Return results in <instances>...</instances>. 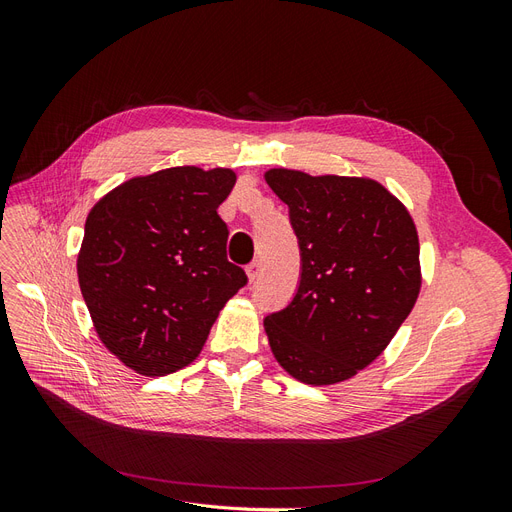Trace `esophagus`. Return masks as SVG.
<instances>
[{
    "label": "esophagus",
    "instance_id": "obj_1",
    "mask_svg": "<svg viewBox=\"0 0 512 512\" xmlns=\"http://www.w3.org/2000/svg\"><path fill=\"white\" fill-rule=\"evenodd\" d=\"M247 271V280H250V282H256L258 280V277H260V262H252V265L250 267H247L245 269Z\"/></svg>",
    "mask_w": 512,
    "mask_h": 512
}]
</instances>
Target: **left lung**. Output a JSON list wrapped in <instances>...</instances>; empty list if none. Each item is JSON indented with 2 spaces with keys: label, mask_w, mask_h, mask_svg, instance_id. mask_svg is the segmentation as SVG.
Listing matches in <instances>:
<instances>
[{
  "label": "left lung",
  "mask_w": 512,
  "mask_h": 512,
  "mask_svg": "<svg viewBox=\"0 0 512 512\" xmlns=\"http://www.w3.org/2000/svg\"><path fill=\"white\" fill-rule=\"evenodd\" d=\"M301 247L292 303L265 318L269 346L292 378L312 386L350 380L391 344L423 284L408 207L369 177L269 168Z\"/></svg>",
  "instance_id": "8db88e82"
}]
</instances>
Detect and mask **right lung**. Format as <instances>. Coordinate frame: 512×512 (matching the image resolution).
Returning a JSON list of instances; mask_svg holds the SVG:
<instances>
[{"label":"right lung","mask_w":512,"mask_h":512,"mask_svg":"<svg viewBox=\"0 0 512 512\" xmlns=\"http://www.w3.org/2000/svg\"><path fill=\"white\" fill-rule=\"evenodd\" d=\"M232 168L173 166L123 181L91 207L76 273L100 342L141 376H166L203 350L247 282L226 258L218 207Z\"/></svg>","instance_id":"add662e5"}]
</instances>
